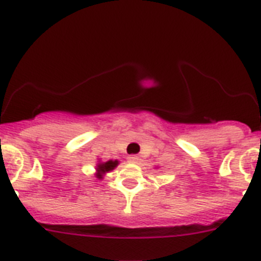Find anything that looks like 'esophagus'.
Returning <instances> with one entry per match:
<instances>
[{
	"mask_svg": "<svg viewBox=\"0 0 261 261\" xmlns=\"http://www.w3.org/2000/svg\"><path fill=\"white\" fill-rule=\"evenodd\" d=\"M127 160H128V163H138L139 162V158H138L137 155H130L127 158Z\"/></svg>",
	"mask_w": 261,
	"mask_h": 261,
	"instance_id": "1",
	"label": "esophagus"
}]
</instances>
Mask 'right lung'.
Returning <instances> with one entry per match:
<instances>
[{
    "instance_id": "obj_1",
    "label": "right lung",
    "mask_w": 261,
    "mask_h": 261,
    "mask_svg": "<svg viewBox=\"0 0 261 261\" xmlns=\"http://www.w3.org/2000/svg\"><path fill=\"white\" fill-rule=\"evenodd\" d=\"M118 163H119L118 160H114V162H113V160H109V162H106V163H98V165H97L96 176L98 178H102L103 174H105L106 172L113 171V169H114L115 167L118 165Z\"/></svg>"
}]
</instances>
